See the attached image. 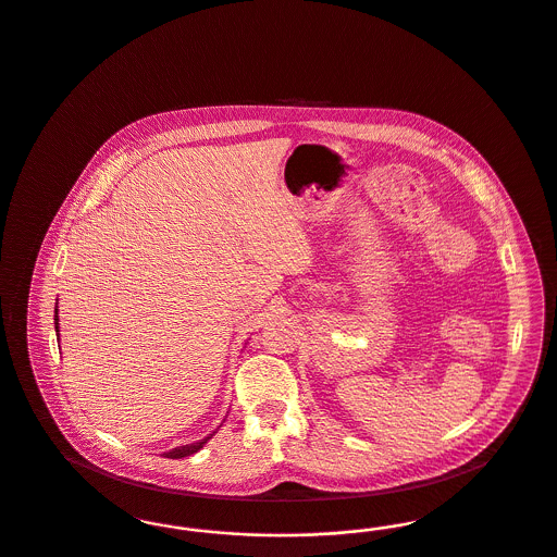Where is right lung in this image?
Here are the masks:
<instances>
[{
	"label": "right lung",
	"mask_w": 557,
	"mask_h": 557,
	"mask_svg": "<svg viewBox=\"0 0 557 557\" xmlns=\"http://www.w3.org/2000/svg\"><path fill=\"white\" fill-rule=\"evenodd\" d=\"M53 319H55V323H58V309H55ZM55 332H58V325H55ZM211 436H209V438H211ZM209 438H205V441H200V443H194V445H186V447H177V449L169 450V453H164V457H169V459H182V457H187V455H194V453H198V450L205 447V443H207Z\"/></svg>",
	"instance_id": "obj_1"
}]
</instances>
